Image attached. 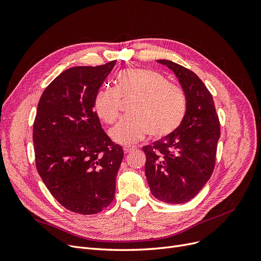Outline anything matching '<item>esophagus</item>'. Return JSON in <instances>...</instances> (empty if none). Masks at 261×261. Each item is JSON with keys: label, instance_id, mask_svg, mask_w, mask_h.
<instances>
[{"label": "esophagus", "instance_id": "1", "mask_svg": "<svg viewBox=\"0 0 261 261\" xmlns=\"http://www.w3.org/2000/svg\"><path fill=\"white\" fill-rule=\"evenodd\" d=\"M135 149H136L135 147H129V146H126V147H124V148H123V150L125 151V153H128V152L133 151V150H135Z\"/></svg>", "mask_w": 261, "mask_h": 261}]
</instances>
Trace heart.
Here are the masks:
<instances>
[{
    "mask_svg": "<svg viewBox=\"0 0 261 261\" xmlns=\"http://www.w3.org/2000/svg\"><path fill=\"white\" fill-rule=\"evenodd\" d=\"M135 97L125 116L110 130L121 145H132L148 134L164 137L177 129L186 112L184 92L168 83L158 72L148 68H127L118 73L115 88L102 87L93 100L94 112L108 124L120 114L121 98Z\"/></svg>",
    "mask_w": 261,
    "mask_h": 261,
    "instance_id": "obj_1",
    "label": "heart"
}]
</instances>
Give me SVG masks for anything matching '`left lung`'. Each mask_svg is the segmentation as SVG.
Masks as SVG:
<instances>
[{
  "instance_id": "obj_1",
  "label": "left lung",
  "mask_w": 261,
  "mask_h": 261,
  "mask_svg": "<svg viewBox=\"0 0 261 261\" xmlns=\"http://www.w3.org/2000/svg\"><path fill=\"white\" fill-rule=\"evenodd\" d=\"M186 98V113L176 130L153 146H144L145 173L150 192L168 203H184L206 185L215 169L220 123L207 87L192 70L168 60Z\"/></svg>"
}]
</instances>
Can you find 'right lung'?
Returning a JSON list of instances; mask_svg holds the SVG:
<instances>
[{
    "label": "right lung",
    "instance_id": "1",
    "mask_svg": "<svg viewBox=\"0 0 261 261\" xmlns=\"http://www.w3.org/2000/svg\"><path fill=\"white\" fill-rule=\"evenodd\" d=\"M116 61L61 73L38 103L33 140L36 167L63 207L93 215L115 195L123 149L102 129L93 100Z\"/></svg>",
    "mask_w": 261,
    "mask_h": 261
}]
</instances>
